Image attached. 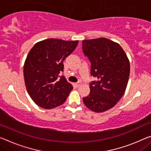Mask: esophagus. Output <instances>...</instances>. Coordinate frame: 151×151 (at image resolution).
Here are the masks:
<instances>
[{"label": "esophagus", "mask_w": 151, "mask_h": 151, "mask_svg": "<svg viewBox=\"0 0 151 151\" xmlns=\"http://www.w3.org/2000/svg\"><path fill=\"white\" fill-rule=\"evenodd\" d=\"M81 84H82V83H81L80 82H79L76 83H75V86H76L78 87V86H80Z\"/></svg>", "instance_id": "34e87169"}]
</instances>
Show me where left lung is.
<instances>
[{
	"label": "left lung",
	"instance_id": "1",
	"mask_svg": "<svg viewBox=\"0 0 151 151\" xmlns=\"http://www.w3.org/2000/svg\"><path fill=\"white\" fill-rule=\"evenodd\" d=\"M82 50L91 63L90 92L83 97L87 108L102 113L113 107L126 91L130 71L129 61L119 44L105 38L82 41Z\"/></svg>",
	"mask_w": 151,
	"mask_h": 151
}]
</instances>
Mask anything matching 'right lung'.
Listing matches in <instances>:
<instances>
[{
  "mask_svg": "<svg viewBox=\"0 0 151 151\" xmlns=\"http://www.w3.org/2000/svg\"><path fill=\"white\" fill-rule=\"evenodd\" d=\"M78 40L49 38L36 43L24 63V76L29 95L36 105L50 109L65 103L73 89L65 76L63 62L76 49Z\"/></svg>",
  "mask_w": 151,
  "mask_h": 151,
  "instance_id": "obj_1",
  "label": "right lung"
}]
</instances>
